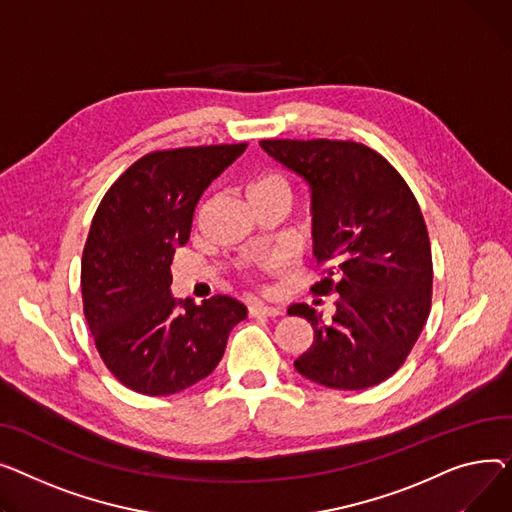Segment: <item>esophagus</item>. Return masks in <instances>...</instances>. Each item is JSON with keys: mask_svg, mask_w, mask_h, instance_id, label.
Instances as JSON below:
<instances>
[{"mask_svg": "<svg viewBox=\"0 0 512 512\" xmlns=\"http://www.w3.org/2000/svg\"><path fill=\"white\" fill-rule=\"evenodd\" d=\"M250 316H268V318H275V316H281V308L277 306H266L262 302H254L250 308H248Z\"/></svg>", "mask_w": 512, "mask_h": 512, "instance_id": "obj_1", "label": "esophagus"}]
</instances>
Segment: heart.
<instances>
[{"mask_svg":"<svg viewBox=\"0 0 512 512\" xmlns=\"http://www.w3.org/2000/svg\"><path fill=\"white\" fill-rule=\"evenodd\" d=\"M289 196H291V190H289L287 179L283 175H279V173H264V175H260L256 182H252V186L248 190L250 202L266 200V198L289 200Z\"/></svg>","mask_w":512,"mask_h":512,"instance_id":"1","label":"heart"}]
</instances>
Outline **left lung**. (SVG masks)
Instances as JSON below:
<instances>
[{"mask_svg": "<svg viewBox=\"0 0 512 512\" xmlns=\"http://www.w3.org/2000/svg\"><path fill=\"white\" fill-rule=\"evenodd\" d=\"M262 150L310 188L316 295L337 293L328 322L308 304L314 343L293 366L308 380L364 390L393 376L430 316L432 250L405 179L376 150L343 140H262Z\"/></svg>", "mask_w": 512, "mask_h": 512, "instance_id": "8db88e82", "label": "left lung"}]
</instances>
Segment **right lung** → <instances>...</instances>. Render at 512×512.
I'll use <instances>...</instances> for the list:
<instances>
[{
  "instance_id": "1",
  "label": "right lung",
  "mask_w": 512,
  "mask_h": 512,
  "mask_svg": "<svg viewBox=\"0 0 512 512\" xmlns=\"http://www.w3.org/2000/svg\"><path fill=\"white\" fill-rule=\"evenodd\" d=\"M248 144L194 146L136 161L101 200L82 254V302L109 372L148 397L204 380L248 308L229 295L200 306L171 295V258L188 244L194 210Z\"/></svg>"
}]
</instances>
